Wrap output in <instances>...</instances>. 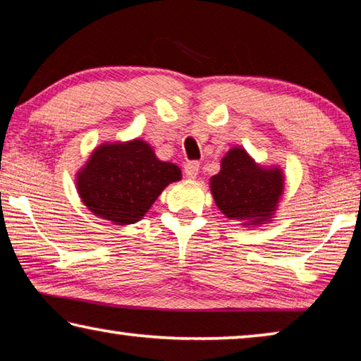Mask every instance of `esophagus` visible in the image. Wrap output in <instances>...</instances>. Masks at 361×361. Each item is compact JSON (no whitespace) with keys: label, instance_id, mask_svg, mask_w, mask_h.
<instances>
[{"label":"esophagus","instance_id":"34e87169","mask_svg":"<svg viewBox=\"0 0 361 361\" xmlns=\"http://www.w3.org/2000/svg\"><path fill=\"white\" fill-rule=\"evenodd\" d=\"M199 167H200V164H199L197 161H189V162H186V164H185V175L188 176V178H191V180L197 178Z\"/></svg>","mask_w":361,"mask_h":361}]
</instances>
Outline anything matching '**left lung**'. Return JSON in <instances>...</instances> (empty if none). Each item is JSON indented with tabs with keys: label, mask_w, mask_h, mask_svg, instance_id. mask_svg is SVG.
<instances>
[{
	"label": "left lung",
	"mask_w": 361,
	"mask_h": 361,
	"mask_svg": "<svg viewBox=\"0 0 361 361\" xmlns=\"http://www.w3.org/2000/svg\"><path fill=\"white\" fill-rule=\"evenodd\" d=\"M285 175L280 167H262L235 146L221 159V170L210 178L212 195L223 215L259 226L274 218L283 194Z\"/></svg>",
	"instance_id": "left-lung-1"
}]
</instances>
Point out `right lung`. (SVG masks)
<instances>
[{
	"label": "right lung",
	"mask_w": 361,
	"mask_h": 361,
	"mask_svg": "<svg viewBox=\"0 0 361 361\" xmlns=\"http://www.w3.org/2000/svg\"><path fill=\"white\" fill-rule=\"evenodd\" d=\"M181 180L172 162L159 161L143 140L103 143L76 175V189L95 216L118 226L145 216L170 183Z\"/></svg>",
	"instance_id": "right-lung-1"
}]
</instances>
